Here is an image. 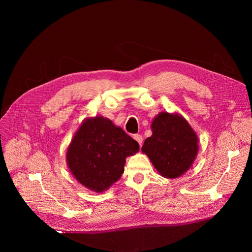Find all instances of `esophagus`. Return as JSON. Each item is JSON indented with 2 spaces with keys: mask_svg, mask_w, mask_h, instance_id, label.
Returning <instances> with one entry per match:
<instances>
[{
  "mask_svg": "<svg viewBox=\"0 0 252 252\" xmlns=\"http://www.w3.org/2000/svg\"><path fill=\"white\" fill-rule=\"evenodd\" d=\"M134 139L139 143L140 147H141L142 144H143V137H142L141 135H135V136H134Z\"/></svg>",
  "mask_w": 252,
  "mask_h": 252,
  "instance_id": "obj_1",
  "label": "esophagus"
}]
</instances>
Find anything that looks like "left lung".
<instances>
[{"label":"left lung","instance_id":"8db88e82","mask_svg":"<svg viewBox=\"0 0 252 252\" xmlns=\"http://www.w3.org/2000/svg\"><path fill=\"white\" fill-rule=\"evenodd\" d=\"M152 136L144 142L146 154L162 177L176 179L193 164L198 153V137L178 113L160 112L151 124Z\"/></svg>","mask_w":252,"mask_h":252}]
</instances>
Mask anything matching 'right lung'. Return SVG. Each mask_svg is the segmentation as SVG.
<instances>
[{
    "label": "right lung",
    "mask_w": 252,
    "mask_h": 252,
    "mask_svg": "<svg viewBox=\"0 0 252 252\" xmlns=\"http://www.w3.org/2000/svg\"><path fill=\"white\" fill-rule=\"evenodd\" d=\"M139 144L108 118H86L66 152L74 178L91 191L102 193L121 179L126 158L139 151Z\"/></svg>",
    "instance_id": "obj_1"
}]
</instances>
